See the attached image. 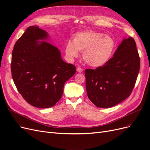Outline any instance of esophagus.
<instances>
[{
	"mask_svg": "<svg viewBox=\"0 0 150 150\" xmlns=\"http://www.w3.org/2000/svg\"><path fill=\"white\" fill-rule=\"evenodd\" d=\"M76 71H77V72H83V69L80 67H77Z\"/></svg>",
	"mask_w": 150,
	"mask_h": 150,
	"instance_id": "esophagus-1",
	"label": "esophagus"
}]
</instances>
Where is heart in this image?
Returning a JSON list of instances; mask_svg holds the SVG:
<instances>
[{"mask_svg": "<svg viewBox=\"0 0 150 150\" xmlns=\"http://www.w3.org/2000/svg\"><path fill=\"white\" fill-rule=\"evenodd\" d=\"M115 47V40L111 36L88 30L75 34L72 41L67 42L65 51L70 59L78 57L79 51H83L86 63L92 67H100L111 58Z\"/></svg>", "mask_w": 150, "mask_h": 150, "instance_id": "b5f03b06", "label": "heart"}]
</instances>
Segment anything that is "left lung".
<instances>
[{
  "instance_id": "8db88e82",
  "label": "left lung",
  "mask_w": 150,
  "mask_h": 150,
  "mask_svg": "<svg viewBox=\"0 0 150 150\" xmlns=\"http://www.w3.org/2000/svg\"><path fill=\"white\" fill-rule=\"evenodd\" d=\"M140 59L136 42L122 39L113 57L96 69H86L88 97L98 108H109L129 96L139 73Z\"/></svg>"
}]
</instances>
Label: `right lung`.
I'll use <instances>...</instances> for the list:
<instances>
[{"instance_id": "right-lung-1", "label": "right lung", "mask_w": 150, "mask_h": 150, "mask_svg": "<svg viewBox=\"0 0 150 150\" xmlns=\"http://www.w3.org/2000/svg\"><path fill=\"white\" fill-rule=\"evenodd\" d=\"M49 36L39 26H30L13 49L11 72L18 91L30 105L47 108L55 105L76 67L62 60L61 51L48 42Z\"/></svg>"}]
</instances>
